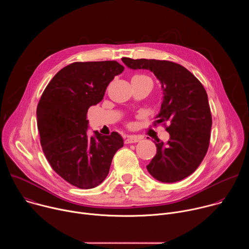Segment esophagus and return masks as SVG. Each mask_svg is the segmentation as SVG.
Segmentation results:
<instances>
[{"mask_svg":"<svg viewBox=\"0 0 249 249\" xmlns=\"http://www.w3.org/2000/svg\"><path fill=\"white\" fill-rule=\"evenodd\" d=\"M141 139L137 136H128L125 140V144H132V143H137Z\"/></svg>","mask_w":249,"mask_h":249,"instance_id":"esophagus-1","label":"esophagus"}]
</instances>
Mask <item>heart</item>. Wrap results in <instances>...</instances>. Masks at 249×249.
<instances>
[{"mask_svg":"<svg viewBox=\"0 0 249 249\" xmlns=\"http://www.w3.org/2000/svg\"><path fill=\"white\" fill-rule=\"evenodd\" d=\"M133 79H137V80H149L152 81L149 77H147L146 75H136L133 77Z\"/></svg>","mask_w":249,"mask_h":249,"instance_id":"obj_1","label":"heart"}]
</instances>
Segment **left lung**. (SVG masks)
<instances>
[{
	"label": "left lung",
	"instance_id": "1",
	"mask_svg": "<svg viewBox=\"0 0 249 249\" xmlns=\"http://www.w3.org/2000/svg\"><path fill=\"white\" fill-rule=\"evenodd\" d=\"M130 69L150 70L163 92L157 122H168L167 143L157 139V154L147 165L159 181L172 183L192 174L204 160L209 144L212 115L208 95L199 80L183 66L155 59L122 58Z\"/></svg>",
	"mask_w": 249,
	"mask_h": 249
}]
</instances>
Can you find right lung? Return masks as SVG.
<instances>
[{
  "instance_id": "right-lung-1",
  "label": "right lung",
  "mask_w": 249,
  "mask_h": 249,
  "mask_svg": "<svg viewBox=\"0 0 249 249\" xmlns=\"http://www.w3.org/2000/svg\"><path fill=\"white\" fill-rule=\"evenodd\" d=\"M124 67L116 61L75 62L53 77L37 105L43 153L54 171L81 189L99 185L107 176L123 138L112 132L88 137V110L99 103L106 88Z\"/></svg>"
}]
</instances>
